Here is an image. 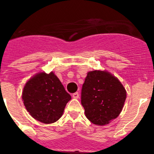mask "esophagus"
<instances>
[{
    "instance_id": "1",
    "label": "esophagus",
    "mask_w": 154,
    "mask_h": 154,
    "mask_svg": "<svg viewBox=\"0 0 154 154\" xmlns=\"http://www.w3.org/2000/svg\"><path fill=\"white\" fill-rule=\"evenodd\" d=\"M72 97L75 98V99H79V92H75V93H73Z\"/></svg>"
}]
</instances>
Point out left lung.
Segmentation results:
<instances>
[{"label": "left lung", "instance_id": "8db88e82", "mask_svg": "<svg viewBox=\"0 0 154 154\" xmlns=\"http://www.w3.org/2000/svg\"><path fill=\"white\" fill-rule=\"evenodd\" d=\"M126 98V89L115 76L105 71L88 72L82 88L81 103L85 116L92 123L103 126L116 119Z\"/></svg>", "mask_w": 154, "mask_h": 154}]
</instances>
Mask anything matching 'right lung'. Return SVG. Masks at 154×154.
<instances>
[{
  "label": "right lung",
  "instance_id": "add662e5",
  "mask_svg": "<svg viewBox=\"0 0 154 154\" xmlns=\"http://www.w3.org/2000/svg\"><path fill=\"white\" fill-rule=\"evenodd\" d=\"M72 99L53 72H40L28 80L22 92L28 112L43 123H52L60 119L68 102Z\"/></svg>",
  "mask_w": 154,
  "mask_h": 154
}]
</instances>
